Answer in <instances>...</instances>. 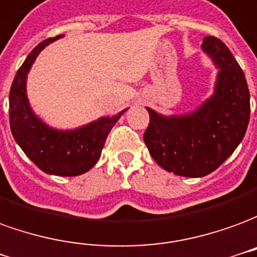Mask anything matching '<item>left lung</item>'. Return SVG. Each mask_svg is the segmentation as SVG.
Masks as SVG:
<instances>
[{
	"mask_svg": "<svg viewBox=\"0 0 257 257\" xmlns=\"http://www.w3.org/2000/svg\"><path fill=\"white\" fill-rule=\"evenodd\" d=\"M203 50L220 69L216 91L194 113L165 117L152 109L144 141L155 162L184 177L214 172L239 145L250 114L245 74L227 45L207 36Z\"/></svg>",
	"mask_w": 257,
	"mask_h": 257,
	"instance_id": "obj_1",
	"label": "left lung"
}]
</instances>
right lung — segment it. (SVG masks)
Returning a JSON list of instances; mask_svg holds the SVG:
<instances>
[{"mask_svg":"<svg viewBox=\"0 0 257 257\" xmlns=\"http://www.w3.org/2000/svg\"><path fill=\"white\" fill-rule=\"evenodd\" d=\"M61 36L47 38L29 54L19 67L9 91L11 132L29 159L44 173L73 177L95 165L114 123L123 114L102 117L73 132H58L33 113L26 98V77L40 51Z\"/></svg>","mask_w":257,"mask_h":257,"instance_id":"add662e5","label":"right lung"}]
</instances>
